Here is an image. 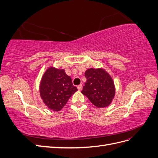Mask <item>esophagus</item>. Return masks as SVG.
Wrapping results in <instances>:
<instances>
[{"label": "esophagus", "instance_id": "1", "mask_svg": "<svg viewBox=\"0 0 158 158\" xmlns=\"http://www.w3.org/2000/svg\"><path fill=\"white\" fill-rule=\"evenodd\" d=\"M77 88H78V89L79 90V91H80V90H82V84H80V85H78V86H77Z\"/></svg>", "mask_w": 158, "mask_h": 158}]
</instances>
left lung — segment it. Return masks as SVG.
<instances>
[{
    "instance_id": "obj_1",
    "label": "left lung",
    "mask_w": 158,
    "mask_h": 158,
    "mask_svg": "<svg viewBox=\"0 0 158 158\" xmlns=\"http://www.w3.org/2000/svg\"><path fill=\"white\" fill-rule=\"evenodd\" d=\"M87 81L82 94L97 107L109 106L115 94L114 82L111 76L102 69H89L85 72Z\"/></svg>"
}]
</instances>
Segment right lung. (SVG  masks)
<instances>
[{
    "mask_svg": "<svg viewBox=\"0 0 158 158\" xmlns=\"http://www.w3.org/2000/svg\"><path fill=\"white\" fill-rule=\"evenodd\" d=\"M78 90L63 69L50 67L43 76L40 92L43 102L54 111H59Z\"/></svg>",
    "mask_w": 158,
    "mask_h": 158,
    "instance_id": "add662e5",
    "label": "right lung"
}]
</instances>
